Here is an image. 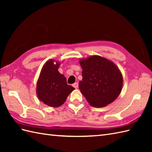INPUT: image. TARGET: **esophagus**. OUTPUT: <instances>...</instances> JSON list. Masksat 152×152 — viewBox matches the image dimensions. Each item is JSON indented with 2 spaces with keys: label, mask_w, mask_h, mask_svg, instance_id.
Masks as SVG:
<instances>
[{
  "label": "esophagus",
  "mask_w": 152,
  "mask_h": 152,
  "mask_svg": "<svg viewBox=\"0 0 152 152\" xmlns=\"http://www.w3.org/2000/svg\"><path fill=\"white\" fill-rule=\"evenodd\" d=\"M72 86H73L74 88H75V89H78V83H77V82H75L74 83H73Z\"/></svg>",
  "instance_id": "obj_1"
}]
</instances>
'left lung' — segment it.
<instances>
[{"label":"left lung","mask_w":152,"mask_h":152,"mask_svg":"<svg viewBox=\"0 0 152 152\" xmlns=\"http://www.w3.org/2000/svg\"><path fill=\"white\" fill-rule=\"evenodd\" d=\"M82 80L79 89L87 101L94 107L110 104L120 94L122 75L111 61L100 56H91L80 61Z\"/></svg>","instance_id":"1"}]
</instances>
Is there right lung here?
<instances>
[{"mask_svg": "<svg viewBox=\"0 0 152 152\" xmlns=\"http://www.w3.org/2000/svg\"><path fill=\"white\" fill-rule=\"evenodd\" d=\"M59 64L50 60L44 64L38 78L37 93L38 99L51 107H58L65 101L74 88L67 84L66 79L58 71Z\"/></svg>", "mask_w": 152, "mask_h": 152, "instance_id": "1", "label": "right lung"}]
</instances>
